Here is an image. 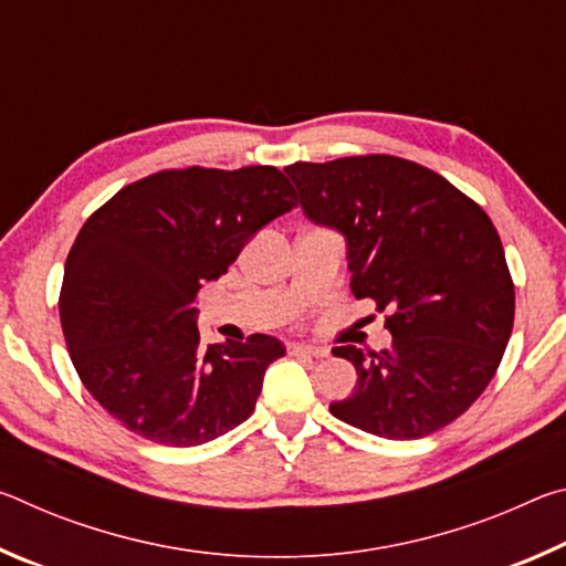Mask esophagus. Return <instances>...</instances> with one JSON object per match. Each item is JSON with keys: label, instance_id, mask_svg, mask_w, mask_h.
I'll use <instances>...</instances> for the list:
<instances>
[{"label": "esophagus", "instance_id": "esophagus-1", "mask_svg": "<svg viewBox=\"0 0 566 566\" xmlns=\"http://www.w3.org/2000/svg\"><path fill=\"white\" fill-rule=\"evenodd\" d=\"M290 352L292 354H304V357H314V359H319V357H327L329 354V349H324V347H317V344H290Z\"/></svg>", "mask_w": 566, "mask_h": 566}]
</instances>
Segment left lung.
<instances>
[{
	"label": "left lung",
	"mask_w": 566,
	"mask_h": 566,
	"mask_svg": "<svg viewBox=\"0 0 566 566\" xmlns=\"http://www.w3.org/2000/svg\"><path fill=\"white\" fill-rule=\"evenodd\" d=\"M284 171L304 217L344 237L354 296L389 312V349H332L357 369V387L332 401V415L385 439L454 421L490 385L512 334L514 284L492 219L444 177L399 157Z\"/></svg>",
	"instance_id": "obj_1"
}]
</instances>
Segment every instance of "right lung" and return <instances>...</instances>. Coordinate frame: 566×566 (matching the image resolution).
<instances>
[{"mask_svg":"<svg viewBox=\"0 0 566 566\" xmlns=\"http://www.w3.org/2000/svg\"><path fill=\"white\" fill-rule=\"evenodd\" d=\"M296 207L280 169H169L119 189L76 234L60 319L76 375L134 434L197 447L252 415L286 352L270 334L202 347L197 296Z\"/></svg>","mask_w":566,"mask_h":566,"instance_id":"obj_1","label":"right lung"}]
</instances>
